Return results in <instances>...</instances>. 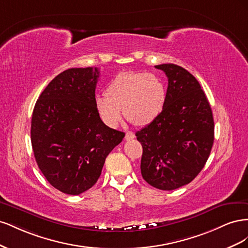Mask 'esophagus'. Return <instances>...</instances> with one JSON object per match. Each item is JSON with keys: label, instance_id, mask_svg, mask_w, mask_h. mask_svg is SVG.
Returning a JSON list of instances; mask_svg holds the SVG:
<instances>
[{"label": "esophagus", "instance_id": "esophagus-1", "mask_svg": "<svg viewBox=\"0 0 248 248\" xmlns=\"http://www.w3.org/2000/svg\"><path fill=\"white\" fill-rule=\"evenodd\" d=\"M132 139H134V133L131 132V131L126 132V134H125V140H132Z\"/></svg>", "mask_w": 248, "mask_h": 248}]
</instances>
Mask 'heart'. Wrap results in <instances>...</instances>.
I'll list each match as a JSON object with an SVG mask.
<instances>
[{
  "instance_id": "obj_1",
  "label": "heart",
  "mask_w": 248,
  "mask_h": 248,
  "mask_svg": "<svg viewBox=\"0 0 248 248\" xmlns=\"http://www.w3.org/2000/svg\"><path fill=\"white\" fill-rule=\"evenodd\" d=\"M167 87L160 78L147 72H121L110 80L106 95L95 99V108L103 122L117 126L124 117L136 126L153 123L167 102Z\"/></svg>"
}]
</instances>
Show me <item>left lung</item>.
<instances>
[{"mask_svg": "<svg viewBox=\"0 0 248 248\" xmlns=\"http://www.w3.org/2000/svg\"><path fill=\"white\" fill-rule=\"evenodd\" d=\"M169 79L167 102L155 121L136 133L142 146L140 171L161 190L190 183L206 164L214 140L212 109L200 82L175 64H161Z\"/></svg>", "mask_w": 248, "mask_h": 248, "instance_id": "1", "label": "left lung"}]
</instances>
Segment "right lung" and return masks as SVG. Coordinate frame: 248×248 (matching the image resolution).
<instances>
[{"label":"right lung","instance_id":"right-lung-1","mask_svg":"<svg viewBox=\"0 0 248 248\" xmlns=\"http://www.w3.org/2000/svg\"><path fill=\"white\" fill-rule=\"evenodd\" d=\"M98 78L96 67L61 72L44 89L33 110L36 162L51 186L71 196L97 182L107 156L125 137L104 124L96 110Z\"/></svg>","mask_w":248,"mask_h":248}]
</instances>
